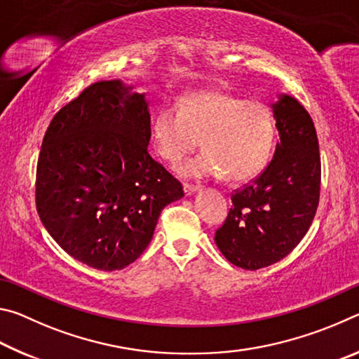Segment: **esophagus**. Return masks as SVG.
<instances>
[{"label":"esophagus","instance_id":"1","mask_svg":"<svg viewBox=\"0 0 359 359\" xmlns=\"http://www.w3.org/2000/svg\"><path fill=\"white\" fill-rule=\"evenodd\" d=\"M196 190H198V187H196V185H191V184H184V193L187 194V196H188V194L194 193V191H196Z\"/></svg>","mask_w":359,"mask_h":359}]
</instances>
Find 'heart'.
Masks as SVG:
<instances>
[{
  "label": "heart",
  "instance_id": "heart-1",
  "mask_svg": "<svg viewBox=\"0 0 359 359\" xmlns=\"http://www.w3.org/2000/svg\"><path fill=\"white\" fill-rule=\"evenodd\" d=\"M151 136L163 160L179 163L199 145L204 151L180 168L187 177L222 175L244 180L259 172L274 144V118L263 101L220 93L191 92L177 107L158 109Z\"/></svg>",
  "mask_w": 359,
  "mask_h": 359
}]
</instances>
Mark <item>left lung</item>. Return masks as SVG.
I'll return each mask as SVG.
<instances>
[{"label": "left lung", "mask_w": 359, "mask_h": 359, "mask_svg": "<svg viewBox=\"0 0 359 359\" xmlns=\"http://www.w3.org/2000/svg\"><path fill=\"white\" fill-rule=\"evenodd\" d=\"M278 142L258 177L231 193L233 208L215 244L234 266L257 271L293 250L311 228L320 201L321 161L311 115L288 95L272 104Z\"/></svg>", "instance_id": "left-lung-1"}]
</instances>
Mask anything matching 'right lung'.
I'll list each match as a JSON object with an SVG mask.
<instances>
[{
	"instance_id": "right-lung-1",
	"label": "right lung",
	"mask_w": 359,
	"mask_h": 359,
	"mask_svg": "<svg viewBox=\"0 0 359 359\" xmlns=\"http://www.w3.org/2000/svg\"><path fill=\"white\" fill-rule=\"evenodd\" d=\"M144 95L120 81L88 85L48 123L36 166V209L63 250L100 271L123 269L184 196L149 154Z\"/></svg>"
}]
</instances>
